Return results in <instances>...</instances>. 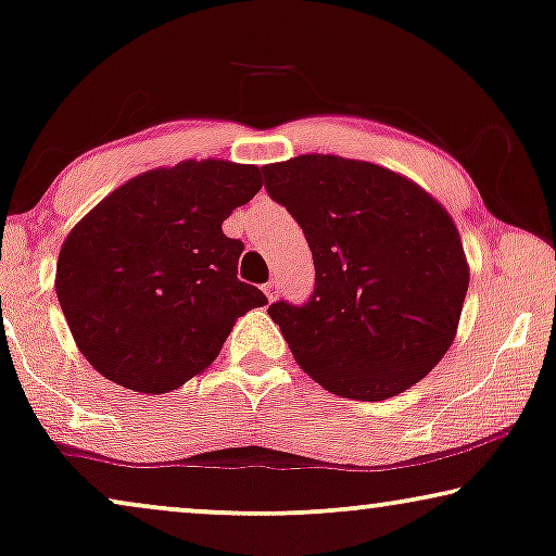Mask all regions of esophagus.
<instances>
[{
	"label": "esophagus",
	"instance_id": "34e87169",
	"mask_svg": "<svg viewBox=\"0 0 556 556\" xmlns=\"http://www.w3.org/2000/svg\"><path fill=\"white\" fill-rule=\"evenodd\" d=\"M265 295H268V301H276L278 299V280H268V283L263 286Z\"/></svg>",
	"mask_w": 556,
	"mask_h": 556
}]
</instances>
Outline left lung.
Listing matches in <instances>:
<instances>
[{"label": "left lung", "instance_id": "1", "mask_svg": "<svg viewBox=\"0 0 556 556\" xmlns=\"http://www.w3.org/2000/svg\"><path fill=\"white\" fill-rule=\"evenodd\" d=\"M263 174L314 255L311 299L268 308L299 367L364 402L420 382L451 349L468 291L453 217L415 181L356 159L303 154Z\"/></svg>", "mask_w": 556, "mask_h": 556}]
</instances>
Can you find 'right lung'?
<instances>
[{
  "instance_id": "obj_1",
  "label": "right lung",
  "mask_w": 556,
  "mask_h": 556,
  "mask_svg": "<svg viewBox=\"0 0 556 556\" xmlns=\"http://www.w3.org/2000/svg\"><path fill=\"white\" fill-rule=\"evenodd\" d=\"M261 187L253 164L189 159L126 181L73 227L55 291L96 371L134 392L177 390L215 362L240 316L268 303L238 280L245 245L223 232Z\"/></svg>"
}]
</instances>
